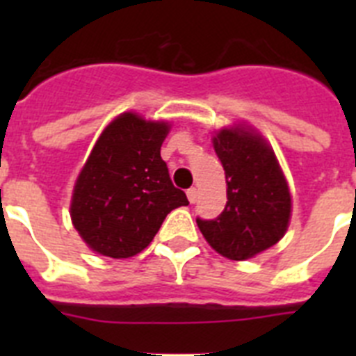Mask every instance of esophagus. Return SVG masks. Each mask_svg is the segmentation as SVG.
<instances>
[{
  "label": "esophagus",
  "instance_id": "esophagus-1",
  "mask_svg": "<svg viewBox=\"0 0 356 356\" xmlns=\"http://www.w3.org/2000/svg\"><path fill=\"white\" fill-rule=\"evenodd\" d=\"M187 197H188V201H191V203H196V200H197V188L196 187H191L187 191Z\"/></svg>",
  "mask_w": 356,
  "mask_h": 356
}]
</instances>
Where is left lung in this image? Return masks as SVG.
<instances>
[{
  "label": "left lung",
  "instance_id": "obj_1",
  "mask_svg": "<svg viewBox=\"0 0 356 356\" xmlns=\"http://www.w3.org/2000/svg\"><path fill=\"white\" fill-rule=\"evenodd\" d=\"M213 149L226 176V207L196 222L210 246L229 260H248L275 246L287 232L291 193L269 144L246 128H225Z\"/></svg>",
  "mask_w": 356,
  "mask_h": 356
}]
</instances>
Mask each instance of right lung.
Listing matches in <instances>:
<instances>
[{
	"label": "right lung",
	"mask_w": 356,
	"mask_h": 356,
	"mask_svg": "<svg viewBox=\"0 0 356 356\" xmlns=\"http://www.w3.org/2000/svg\"><path fill=\"white\" fill-rule=\"evenodd\" d=\"M168 131V122L127 112L99 135L71 200L72 225L92 251L134 257L149 246L171 210L188 205L160 156Z\"/></svg>",
	"instance_id": "obj_1"
}]
</instances>
